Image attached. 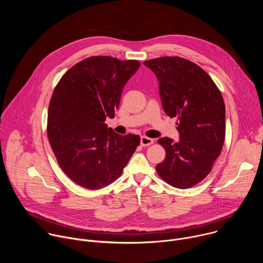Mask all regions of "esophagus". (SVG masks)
Returning <instances> with one entry per match:
<instances>
[{"label":"esophagus","instance_id":"esophagus-1","mask_svg":"<svg viewBox=\"0 0 263 263\" xmlns=\"http://www.w3.org/2000/svg\"><path fill=\"white\" fill-rule=\"evenodd\" d=\"M153 142H154L153 138H149V137H146V136H141L140 137V144L143 145V146H147L149 144H152Z\"/></svg>","mask_w":263,"mask_h":263}]
</instances>
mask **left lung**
<instances>
[{"label":"left lung","instance_id":"1","mask_svg":"<svg viewBox=\"0 0 263 263\" xmlns=\"http://www.w3.org/2000/svg\"><path fill=\"white\" fill-rule=\"evenodd\" d=\"M143 64L157 77L166 116L177 117L179 140L158 139L165 148L158 175L177 189L201 182L219 156L226 133V110L220 91L209 74L181 57H161Z\"/></svg>","mask_w":263,"mask_h":263}]
</instances>
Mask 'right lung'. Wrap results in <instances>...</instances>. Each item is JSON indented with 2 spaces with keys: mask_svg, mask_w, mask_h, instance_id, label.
Returning <instances> with one entry per match:
<instances>
[{
  "mask_svg": "<svg viewBox=\"0 0 263 263\" xmlns=\"http://www.w3.org/2000/svg\"><path fill=\"white\" fill-rule=\"evenodd\" d=\"M139 66L137 60L89 57L69 68L54 89L49 141L62 171L87 190L119 179L139 144L138 135H120L105 124L107 117L115 118L123 89Z\"/></svg>",
  "mask_w": 263,
  "mask_h": 263,
  "instance_id": "right-lung-1",
  "label": "right lung"
}]
</instances>
